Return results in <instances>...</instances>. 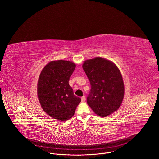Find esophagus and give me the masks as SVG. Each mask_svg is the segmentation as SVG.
<instances>
[{"mask_svg": "<svg viewBox=\"0 0 159 159\" xmlns=\"http://www.w3.org/2000/svg\"><path fill=\"white\" fill-rule=\"evenodd\" d=\"M81 101H82V102H85V98L84 96L81 98Z\"/></svg>", "mask_w": 159, "mask_h": 159, "instance_id": "1", "label": "esophagus"}]
</instances>
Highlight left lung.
<instances>
[{"mask_svg":"<svg viewBox=\"0 0 159 159\" xmlns=\"http://www.w3.org/2000/svg\"><path fill=\"white\" fill-rule=\"evenodd\" d=\"M82 68L90 84L88 105L96 115L106 117L120 107L125 93L118 68L112 62L97 57L85 61Z\"/></svg>","mask_w":159,"mask_h":159,"instance_id":"left-lung-1","label":"left lung"}]
</instances>
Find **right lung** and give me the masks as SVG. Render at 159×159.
<instances>
[{
    "mask_svg": "<svg viewBox=\"0 0 159 159\" xmlns=\"http://www.w3.org/2000/svg\"><path fill=\"white\" fill-rule=\"evenodd\" d=\"M75 64L65 60L52 61L42 70L38 82V98L43 109L52 118H71L81 99L74 94L69 81Z\"/></svg>",
    "mask_w": 159,
    "mask_h": 159,
    "instance_id": "right-lung-1",
    "label": "right lung"
}]
</instances>
